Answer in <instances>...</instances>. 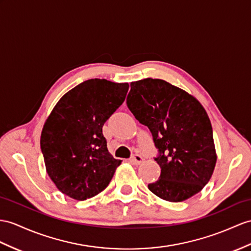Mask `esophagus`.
<instances>
[{"instance_id":"1","label":"esophagus","mask_w":251,"mask_h":251,"mask_svg":"<svg viewBox=\"0 0 251 251\" xmlns=\"http://www.w3.org/2000/svg\"><path fill=\"white\" fill-rule=\"evenodd\" d=\"M131 163H133V164H135V165H139L140 163H142L143 161H144V158H143V156L140 155V154H134L132 157H131Z\"/></svg>"}]
</instances>
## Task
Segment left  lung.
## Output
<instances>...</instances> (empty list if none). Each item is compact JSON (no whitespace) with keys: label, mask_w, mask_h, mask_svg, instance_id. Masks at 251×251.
<instances>
[{"label":"left lung","mask_w":251,"mask_h":251,"mask_svg":"<svg viewBox=\"0 0 251 251\" xmlns=\"http://www.w3.org/2000/svg\"><path fill=\"white\" fill-rule=\"evenodd\" d=\"M126 104L149 127L160 151L158 180L150 191L169 202H181L210 181L217 154L209 116L191 94L160 78L131 83Z\"/></svg>","instance_id":"8db88e82"}]
</instances>
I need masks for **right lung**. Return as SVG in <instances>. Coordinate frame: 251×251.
I'll list each match as a JSON object with an SVG mask.
<instances>
[{
    "label": "right lung",
    "instance_id": "obj_1",
    "mask_svg": "<svg viewBox=\"0 0 251 251\" xmlns=\"http://www.w3.org/2000/svg\"><path fill=\"white\" fill-rule=\"evenodd\" d=\"M127 83L91 78L66 93L42 127L46 170L60 192L75 200L96 196L121 164L107 150L102 127L124 103Z\"/></svg>",
    "mask_w": 251,
    "mask_h": 251
}]
</instances>
